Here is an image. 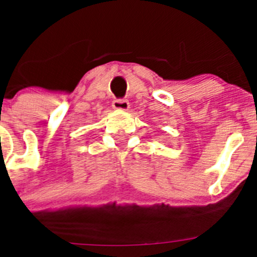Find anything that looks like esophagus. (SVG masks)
Wrapping results in <instances>:
<instances>
[{
    "label": "esophagus",
    "instance_id": "34e87169",
    "mask_svg": "<svg viewBox=\"0 0 257 257\" xmlns=\"http://www.w3.org/2000/svg\"><path fill=\"white\" fill-rule=\"evenodd\" d=\"M112 106L115 110H122V112H124V110H127V109L130 108V103H128L126 99H115V100L113 101Z\"/></svg>",
    "mask_w": 257,
    "mask_h": 257
}]
</instances>
